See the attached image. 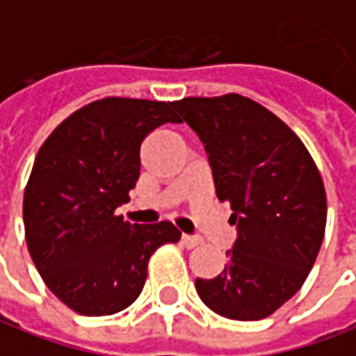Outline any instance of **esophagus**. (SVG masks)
Listing matches in <instances>:
<instances>
[{"instance_id": "obj_1", "label": "esophagus", "mask_w": 356, "mask_h": 356, "mask_svg": "<svg viewBox=\"0 0 356 356\" xmlns=\"http://www.w3.org/2000/svg\"><path fill=\"white\" fill-rule=\"evenodd\" d=\"M181 243H183L186 248H195V247H198V245H200L202 241L196 237V235H186V233H183V237H181Z\"/></svg>"}]
</instances>
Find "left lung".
Segmentation results:
<instances>
[{"label": "left lung", "instance_id": "left-lung-1", "mask_svg": "<svg viewBox=\"0 0 356 356\" xmlns=\"http://www.w3.org/2000/svg\"><path fill=\"white\" fill-rule=\"evenodd\" d=\"M212 168L216 195L231 204L237 238L198 297L231 320H262L300 289L322 247L325 191L300 138L282 119L238 94L175 102Z\"/></svg>", "mask_w": 356, "mask_h": 356}]
</instances>
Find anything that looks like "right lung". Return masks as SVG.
Segmentation results:
<instances>
[{
	"label": "right lung",
	"instance_id": "right-lung-1",
	"mask_svg": "<svg viewBox=\"0 0 356 356\" xmlns=\"http://www.w3.org/2000/svg\"><path fill=\"white\" fill-rule=\"evenodd\" d=\"M175 102L104 98L67 118L42 144L24 188L22 220L32 262L48 289L84 316L133 305L148 260L181 231L115 216L140 175V144L179 123Z\"/></svg>",
	"mask_w": 356,
	"mask_h": 356
}]
</instances>
